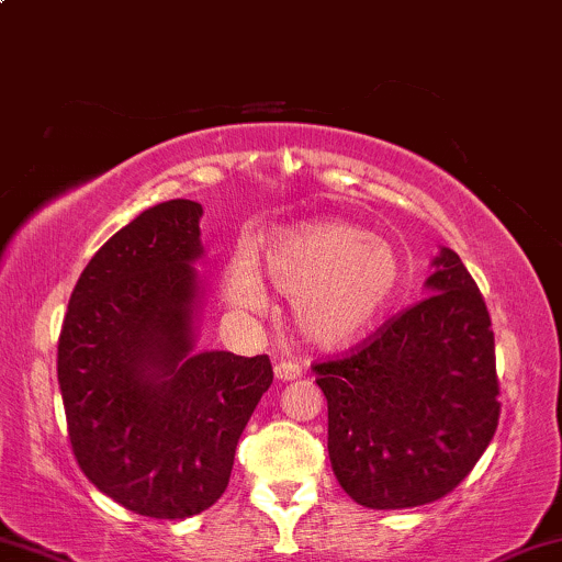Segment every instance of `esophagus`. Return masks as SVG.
Returning a JSON list of instances; mask_svg holds the SVG:
<instances>
[{"label":"esophagus","instance_id":"34e87169","mask_svg":"<svg viewBox=\"0 0 562 562\" xmlns=\"http://www.w3.org/2000/svg\"><path fill=\"white\" fill-rule=\"evenodd\" d=\"M303 374V369L295 361H277L274 363V376L280 382H293Z\"/></svg>","mask_w":562,"mask_h":562}]
</instances>
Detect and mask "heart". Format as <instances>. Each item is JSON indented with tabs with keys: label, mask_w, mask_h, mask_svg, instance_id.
I'll return each instance as SVG.
<instances>
[{
	"label": "heart",
	"mask_w": 562,
	"mask_h": 562,
	"mask_svg": "<svg viewBox=\"0 0 562 562\" xmlns=\"http://www.w3.org/2000/svg\"><path fill=\"white\" fill-rule=\"evenodd\" d=\"M274 288L295 301L303 335L322 348L361 340L392 306L403 282L395 246L363 227L324 220L277 235L267 251ZM227 299L246 314H263L269 295L248 251L233 256Z\"/></svg>",
	"instance_id": "1"
}]
</instances>
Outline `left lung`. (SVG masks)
Listing matches in <instances>:
<instances>
[{"instance_id": "8db88e82", "label": "left lung", "mask_w": 562, "mask_h": 562, "mask_svg": "<svg viewBox=\"0 0 562 562\" xmlns=\"http://www.w3.org/2000/svg\"><path fill=\"white\" fill-rule=\"evenodd\" d=\"M429 295L337 361L314 363L327 450L371 510L429 505L469 476L495 437L499 384L490 311L461 256L439 248Z\"/></svg>"}]
</instances>
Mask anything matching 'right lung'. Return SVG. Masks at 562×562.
Instances as JSON below:
<instances>
[{
    "label": "right lung",
    "mask_w": 562,
    "mask_h": 562,
    "mask_svg": "<svg viewBox=\"0 0 562 562\" xmlns=\"http://www.w3.org/2000/svg\"><path fill=\"white\" fill-rule=\"evenodd\" d=\"M201 204L140 212L93 254L57 346L67 435L88 482L148 518H191L227 490L272 384L267 356L195 353Z\"/></svg>",
    "instance_id": "obj_1"
}]
</instances>
